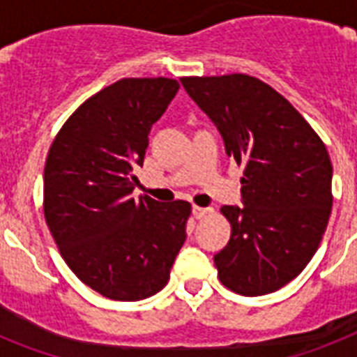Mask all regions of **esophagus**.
I'll use <instances>...</instances> for the list:
<instances>
[{
	"mask_svg": "<svg viewBox=\"0 0 357 357\" xmlns=\"http://www.w3.org/2000/svg\"><path fill=\"white\" fill-rule=\"evenodd\" d=\"M208 213V208L205 207H199V205H192V214H194V218H204V216H207Z\"/></svg>",
	"mask_w": 357,
	"mask_h": 357,
	"instance_id": "esophagus-1",
	"label": "esophagus"
}]
</instances>
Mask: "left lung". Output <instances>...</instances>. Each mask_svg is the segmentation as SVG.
<instances>
[{"instance_id": "8db88e82", "label": "left lung", "mask_w": 357, "mask_h": 357, "mask_svg": "<svg viewBox=\"0 0 357 357\" xmlns=\"http://www.w3.org/2000/svg\"><path fill=\"white\" fill-rule=\"evenodd\" d=\"M183 88L216 124L227 155L244 165V207L225 205L231 238L214 264L245 297L294 280L319 248L332 213V161L308 121L271 86L244 73L183 77Z\"/></svg>"}]
</instances>
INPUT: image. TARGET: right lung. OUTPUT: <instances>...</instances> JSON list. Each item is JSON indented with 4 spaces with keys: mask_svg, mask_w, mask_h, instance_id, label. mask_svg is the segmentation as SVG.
I'll list each match as a JSON object with an SVG mask.
<instances>
[{
    "mask_svg": "<svg viewBox=\"0 0 357 357\" xmlns=\"http://www.w3.org/2000/svg\"><path fill=\"white\" fill-rule=\"evenodd\" d=\"M174 78H121L84 100L56 133L43 170V214L62 259L113 301H141L169 282L190 204H159L139 183L152 124L178 93Z\"/></svg>",
    "mask_w": 357,
    "mask_h": 357,
    "instance_id": "add662e5",
    "label": "right lung"
}]
</instances>
